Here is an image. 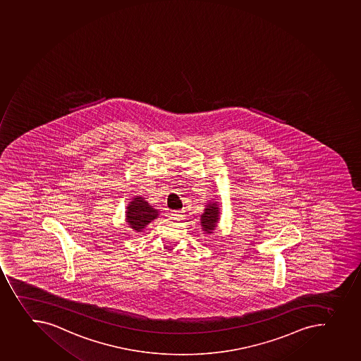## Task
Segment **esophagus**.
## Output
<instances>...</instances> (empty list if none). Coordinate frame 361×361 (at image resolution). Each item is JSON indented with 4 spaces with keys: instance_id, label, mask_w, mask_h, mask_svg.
I'll list each match as a JSON object with an SVG mask.
<instances>
[{
    "instance_id": "34e87169",
    "label": "esophagus",
    "mask_w": 361,
    "mask_h": 361,
    "mask_svg": "<svg viewBox=\"0 0 361 361\" xmlns=\"http://www.w3.org/2000/svg\"><path fill=\"white\" fill-rule=\"evenodd\" d=\"M172 215L176 220H182V217L185 216V210H173Z\"/></svg>"
}]
</instances>
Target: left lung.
<instances>
[{"label":"left lung","mask_w":361,"mask_h":361,"mask_svg":"<svg viewBox=\"0 0 361 361\" xmlns=\"http://www.w3.org/2000/svg\"><path fill=\"white\" fill-rule=\"evenodd\" d=\"M219 215L220 213H219V207L216 206V203L207 204L204 214H202V216H201V226H202L203 231L208 233H212L216 227Z\"/></svg>","instance_id":"left-lung-1"}]
</instances>
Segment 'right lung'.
I'll use <instances>...</instances> for the list:
<instances>
[{
	"label": "right lung",
	"mask_w": 361,
	"mask_h": 361,
	"mask_svg": "<svg viewBox=\"0 0 361 361\" xmlns=\"http://www.w3.org/2000/svg\"><path fill=\"white\" fill-rule=\"evenodd\" d=\"M128 222L134 231H141L152 220L158 216V212L141 197H135L128 207Z\"/></svg>",
	"instance_id": "obj_1"
}]
</instances>
